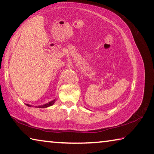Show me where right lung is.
Wrapping results in <instances>:
<instances>
[{
	"label": "right lung",
	"instance_id": "1",
	"mask_svg": "<svg viewBox=\"0 0 154 154\" xmlns=\"http://www.w3.org/2000/svg\"><path fill=\"white\" fill-rule=\"evenodd\" d=\"M56 102V99H54L52 101L49 102L48 103H46L45 104V105H40V106H36V107H38V108H46V107H50V106L53 105L54 103ZM26 105L28 106V107H32V105H28V104H26Z\"/></svg>",
	"mask_w": 154,
	"mask_h": 154
}]
</instances>
